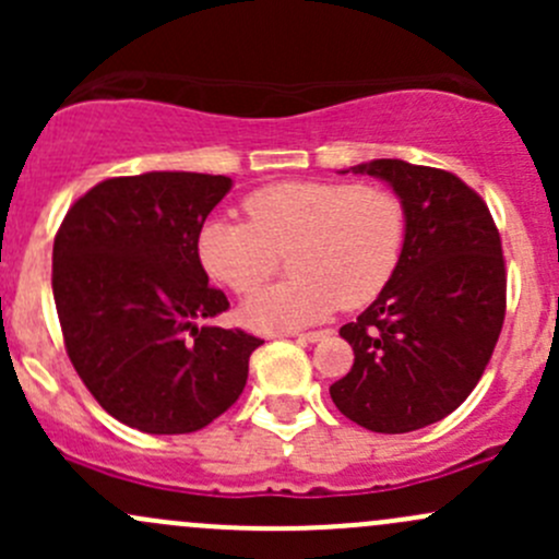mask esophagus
Here are the masks:
<instances>
[{
  "instance_id": "obj_1",
  "label": "esophagus",
  "mask_w": 559,
  "mask_h": 559,
  "mask_svg": "<svg viewBox=\"0 0 559 559\" xmlns=\"http://www.w3.org/2000/svg\"><path fill=\"white\" fill-rule=\"evenodd\" d=\"M324 337H330V330L302 332V335H297V341H302V343H316V341H324Z\"/></svg>"
}]
</instances>
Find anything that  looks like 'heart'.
Masks as SVG:
<instances>
[{"label": "heart", "mask_w": 559, "mask_h": 559, "mask_svg": "<svg viewBox=\"0 0 559 559\" xmlns=\"http://www.w3.org/2000/svg\"><path fill=\"white\" fill-rule=\"evenodd\" d=\"M248 224L207 222L197 253L213 281L251 295L289 258L292 281L243 302V321L289 332L326 319L337 306L362 308L384 292L405 243V211L384 186L286 180L243 202Z\"/></svg>", "instance_id": "1"}]
</instances>
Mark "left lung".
Returning a JSON list of instances; mask_svg holds the SVG:
<instances>
[{"mask_svg": "<svg viewBox=\"0 0 559 559\" xmlns=\"http://www.w3.org/2000/svg\"><path fill=\"white\" fill-rule=\"evenodd\" d=\"M352 173L392 186L405 243L373 306L341 326L354 365L330 394L365 430L414 432L460 408L492 357L506 316L500 235L481 197L452 173L403 159Z\"/></svg>", "mask_w": 559, "mask_h": 559, "instance_id": "left-lung-1", "label": "left lung"}]
</instances>
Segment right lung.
Segmentation results:
<instances>
[{"label":"right lung","mask_w":559,"mask_h":559,"mask_svg":"<svg viewBox=\"0 0 559 559\" xmlns=\"http://www.w3.org/2000/svg\"><path fill=\"white\" fill-rule=\"evenodd\" d=\"M233 178L143 173L94 186L53 240V300L70 362L112 419L183 436L243 392L262 341L213 324L229 308L207 286L197 235Z\"/></svg>","instance_id":"add662e5"}]
</instances>
